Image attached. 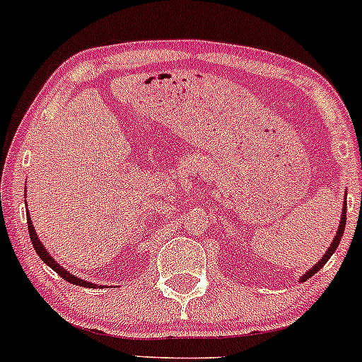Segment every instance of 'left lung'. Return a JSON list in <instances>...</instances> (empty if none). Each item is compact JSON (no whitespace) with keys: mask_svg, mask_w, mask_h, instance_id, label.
Here are the masks:
<instances>
[{"mask_svg":"<svg viewBox=\"0 0 362 362\" xmlns=\"http://www.w3.org/2000/svg\"><path fill=\"white\" fill-rule=\"evenodd\" d=\"M345 218H347V202H344V206H342V217H340V224H339V229H337V234H335L334 241H332V245L328 246V250L325 251V255H323V257L320 258L318 262L315 263V265H313V269H310V270L306 272V274H304V275H301V277H299V280H301V282H306L308 279H311L313 275H315L316 272H318L320 269H322V267L325 265V263H327L328 259H330L332 255L335 253V250H337V247H339V243H340V239H342V235H344V229H345Z\"/></svg>","mask_w":362,"mask_h":362,"instance_id":"1","label":"left lung"}]
</instances>
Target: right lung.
Here are the masks:
<instances>
[{
  "mask_svg": "<svg viewBox=\"0 0 362 362\" xmlns=\"http://www.w3.org/2000/svg\"><path fill=\"white\" fill-rule=\"evenodd\" d=\"M27 224H28V234H30L32 246H34L35 253H37L39 257H40V259H42V262L46 263L47 267H51V269L54 270L56 274L61 275V277H63L64 280H66V282L75 284V286H80V287H88V289H95V287H103V286H97V284H93V282H88V280H83V279H80V277H75V275L70 274V272H68L66 269H64V267H61L59 263L56 262V259L51 257L49 251L46 250V246H44L42 243H40V239L37 238V233H35L34 224H32L30 215H28V210H27Z\"/></svg>",
  "mask_w": 362,
  "mask_h": 362,
  "instance_id": "1",
  "label": "right lung"
}]
</instances>
